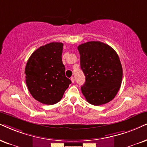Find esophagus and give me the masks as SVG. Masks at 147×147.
<instances>
[{"label": "esophagus", "mask_w": 147, "mask_h": 147, "mask_svg": "<svg viewBox=\"0 0 147 147\" xmlns=\"http://www.w3.org/2000/svg\"><path fill=\"white\" fill-rule=\"evenodd\" d=\"M71 81H72V83H75V78H74L73 77H71Z\"/></svg>", "instance_id": "esophagus-1"}]
</instances>
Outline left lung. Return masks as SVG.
I'll return each instance as SVG.
<instances>
[{
    "mask_svg": "<svg viewBox=\"0 0 147 147\" xmlns=\"http://www.w3.org/2000/svg\"><path fill=\"white\" fill-rule=\"evenodd\" d=\"M81 68L85 77L81 92L91 105L109 102L121 85L123 69L117 53L109 45L90 41L77 47Z\"/></svg>",
    "mask_w": 147,
    "mask_h": 147,
    "instance_id": "1",
    "label": "left lung"
}]
</instances>
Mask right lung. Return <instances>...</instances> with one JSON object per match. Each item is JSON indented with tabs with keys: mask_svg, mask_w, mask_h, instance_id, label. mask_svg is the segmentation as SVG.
<instances>
[{
	"mask_svg": "<svg viewBox=\"0 0 147 147\" xmlns=\"http://www.w3.org/2000/svg\"><path fill=\"white\" fill-rule=\"evenodd\" d=\"M62 50V42L41 46L33 52L26 66L28 89L35 100L45 105L58 102L71 83L65 75Z\"/></svg>",
	"mask_w": 147,
	"mask_h": 147,
	"instance_id": "1",
	"label": "right lung"
}]
</instances>
